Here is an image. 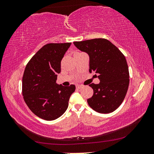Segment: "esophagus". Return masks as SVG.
I'll return each instance as SVG.
<instances>
[{
    "label": "esophagus",
    "instance_id": "obj_1",
    "mask_svg": "<svg viewBox=\"0 0 154 154\" xmlns=\"http://www.w3.org/2000/svg\"><path fill=\"white\" fill-rule=\"evenodd\" d=\"M76 88H77V89H81V88H83V85H76Z\"/></svg>",
    "mask_w": 154,
    "mask_h": 154
}]
</instances>
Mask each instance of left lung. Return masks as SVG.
Here are the masks:
<instances>
[{"label":"left lung","mask_w":154,"mask_h":154,"mask_svg":"<svg viewBox=\"0 0 154 154\" xmlns=\"http://www.w3.org/2000/svg\"><path fill=\"white\" fill-rule=\"evenodd\" d=\"M74 45L88 54L89 72L98 74L100 83L89 85L94 90L88 103L100 113H109L123 102L129 85V71L126 58L119 49L105 38L76 41Z\"/></svg>","instance_id":"left-lung-1"}]
</instances>
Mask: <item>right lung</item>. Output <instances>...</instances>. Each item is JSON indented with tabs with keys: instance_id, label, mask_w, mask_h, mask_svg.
I'll use <instances>...</instances> for the list:
<instances>
[{
	"instance_id": "obj_1",
	"label": "right lung",
	"mask_w": 154,
	"mask_h": 154,
	"mask_svg": "<svg viewBox=\"0 0 154 154\" xmlns=\"http://www.w3.org/2000/svg\"><path fill=\"white\" fill-rule=\"evenodd\" d=\"M71 43H49L35 54L25 68L22 94L31 111L45 120H54L64 114L75 85L56 83L61 60Z\"/></svg>"
}]
</instances>
